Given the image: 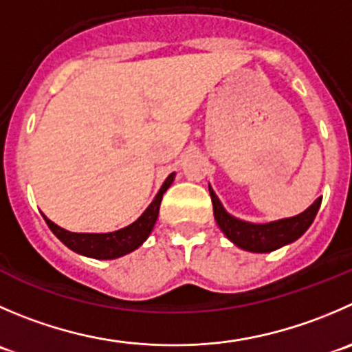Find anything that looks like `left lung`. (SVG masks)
I'll return each mask as SVG.
<instances>
[{
  "label": "left lung",
  "mask_w": 352,
  "mask_h": 352,
  "mask_svg": "<svg viewBox=\"0 0 352 352\" xmlns=\"http://www.w3.org/2000/svg\"><path fill=\"white\" fill-rule=\"evenodd\" d=\"M208 189H210L213 214L218 227L221 228L228 241L249 252H272L282 245L298 241L313 223L322 204V197H318L311 206L296 217L282 218V220H274L268 223H252V221L232 217L225 210L210 184H208Z\"/></svg>",
  "instance_id": "left-lung-1"
}]
</instances>
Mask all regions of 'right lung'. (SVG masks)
<instances>
[{
  "label": "right lung",
  "instance_id": "right-lung-1",
  "mask_svg": "<svg viewBox=\"0 0 352 352\" xmlns=\"http://www.w3.org/2000/svg\"><path fill=\"white\" fill-rule=\"evenodd\" d=\"M173 179H175V172H172L166 177L163 186L160 187L158 194H156L155 199L151 201V204L146 208L144 213H142L134 223L127 225V227L120 228V230L107 232V234L70 232L58 227V225L53 223L46 214H43V217L44 220H46L47 227L51 228V232H53L68 249H72V251L77 252V254L87 256V258L94 259L122 258V256L129 254V252L141 248L142 242L149 237L156 220H158L160 204H162L163 194H165L166 189L172 186Z\"/></svg>",
  "mask_w": 352,
  "mask_h": 352
}]
</instances>
